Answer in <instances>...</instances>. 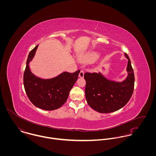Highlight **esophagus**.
<instances>
[{
	"instance_id": "obj_1",
	"label": "esophagus",
	"mask_w": 156,
	"mask_h": 156,
	"mask_svg": "<svg viewBox=\"0 0 156 156\" xmlns=\"http://www.w3.org/2000/svg\"><path fill=\"white\" fill-rule=\"evenodd\" d=\"M79 76V77H83V76H84V71L83 70L80 71Z\"/></svg>"
}]
</instances>
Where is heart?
Segmentation results:
<instances>
[{"mask_svg":"<svg viewBox=\"0 0 156 156\" xmlns=\"http://www.w3.org/2000/svg\"><path fill=\"white\" fill-rule=\"evenodd\" d=\"M98 57V55L97 53H92L88 55V56H86V58H85V61H94Z\"/></svg>","mask_w":156,"mask_h":156,"instance_id":"heart-1","label":"heart"}]
</instances>
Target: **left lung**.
I'll return each instance as SVG.
<instances>
[{"label": "left lung", "instance_id": "1", "mask_svg": "<svg viewBox=\"0 0 156 156\" xmlns=\"http://www.w3.org/2000/svg\"><path fill=\"white\" fill-rule=\"evenodd\" d=\"M128 76L122 82L106 79L101 73H86L85 97L89 106L100 113H111L123 108L130 100L134 90L133 69L128 55Z\"/></svg>", "mask_w": 156, "mask_h": 156}]
</instances>
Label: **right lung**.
I'll list each match as a JSON object with an SVG mask.
<instances>
[{"instance_id":"right-lung-1","label":"right lung","mask_w":156,"mask_h":156,"mask_svg":"<svg viewBox=\"0 0 156 156\" xmlns=\"http://www.w3.org/2000/svg\"><path fill=\"white\" fill-rule=\"evenodd\" d=\"M38 45L29 53L23 75L26 93L36 107L45 111L61 108L67 101L70 90L78 79L80 70L73 73L63 72L58 76L44 79L34 75L30 71L29 63L34 58Z\"/></svg>"}]
</instances>
